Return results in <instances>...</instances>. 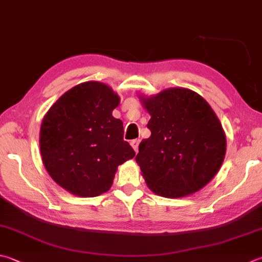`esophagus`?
<instances>
[{
    "mask_svg": "<svg viewBox=\"0 0 262 262\" xmlns=\"http://www.w3.org/2000/svg\"><path fill=\"white\" fill-rule=\"evenodd\" d=\"M131 146L133 149H135V151L137 152L138 151V147H139V144H140V140L139 139H135V140H131Z\"/></svg>",
    "mask_w": 262,
    "mask_h": 262,
    "instance_id": "34e87169",
    "label": "esophagus"
}]
</instances>
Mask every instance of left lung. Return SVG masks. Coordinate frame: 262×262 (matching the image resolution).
I'll use <instances>...</instances> for the list:
<instances>
[{"label":"left lung","mask_w":262,"mask_h":262,"mask_svg":"<svg viewBox=\"0 0 262 262\" xmlns=\"http://www.w3.org/2000/svg\"><path fill=\"white\" fill-rule=\"evenodd\" d=\"M151 135L136 161L157 195L182 197L209 184L223 164L226 137L210 105L196 92L173 88L144 99Z\"/></svg>","instance_id":"8db88e82"}]
</instances>
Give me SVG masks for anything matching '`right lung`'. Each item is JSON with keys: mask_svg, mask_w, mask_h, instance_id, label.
<instances>
[{"mask_svg": "<svg viewBox=\"0 0 262 262\" xmlns=\"http://www.w3.org/2000/svg\"><path fill=\"white\" fill-rule=\"evenodd\" d=\"M120 98L100 82L67 91L43 118L39 149L52 179L74 195L110 190L117 166L136 155L123 139V123L112 115Z\"/></svg>", "mask_w": 262, "mask_h": 262, "instance_id": "1", "label": "right lung"}]
</instances>
